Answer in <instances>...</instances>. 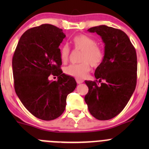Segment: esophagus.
<instances>
[{"mask_svg":"<svg viewBox=\"0 0 149 149\" xmlns=\"http://www.w3.org/2000/svg\"><path fill=\"white\" fill-rule=\"evenodd\" d=\"M76 82H77L78 84H82L84 82V81L82 80V79H76Z\"/></svg>","mask_w":149,"mask_h":149,"instance_id":"obj_1","label":"esophagus"}]
</instances>
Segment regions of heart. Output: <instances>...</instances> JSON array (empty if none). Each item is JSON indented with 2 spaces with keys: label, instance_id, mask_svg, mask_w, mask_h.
I'll list each match as a JSON object with an SVG mask.
<instances>
[{
  "label": "heart",
  "instance_id": "b5f03b06",
  "mask_svg": "<svg viewBox=\"0 0 149 149\" xmlns=\"http://www.w3.org/2000/svg\"><path fill=\"white\" fill-rule=\"evenodd\" d=\"M73 47L76 50L81 51L79 64H72L65 68V74L73 76L76 79H84L87 76L92 67L97 68L102 63L104 58V52L102 48L97 45V42L92 37L86 34L76 36L72 40ZM70 48L64 45L61 48L60 56L63 63H66L69 59Z\"/></svg>",
  "mask_w": 149,
  "mask_h": 149
}]
</instances>
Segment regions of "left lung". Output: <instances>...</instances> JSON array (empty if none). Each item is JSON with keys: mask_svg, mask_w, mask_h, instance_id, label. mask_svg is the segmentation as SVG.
Instances as JSON below:
<instances>
[{"mask_svg": "<svg viewBox=\"0 0 149 149\" xmlns=\"http://www.w3.org/2000/svg\"><path fill=\"white\" fill-rule=\"evenodd\" d=\"M88 31L102 37L104 58L94 73L97 80L85 81L88 91L84 100L93 117L107 120L120 113L134 92L137 55L130 39L120 29L101 25Z\"/></svg>", "mask_w": 149, "mask_h": 149, "instance_id": "left-lung-1", "label": "left lung"}]
</instances>
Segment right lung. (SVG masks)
Masks as SVG:
<instances>
[{"mask_svg":"<svg viewBox=\"0 0 149 149\" xmlns=\"http://www.w3.org/2000/svg\"><path fill=\"white\" fill-rule=\"evenodd\" d=\"M65 37L63 30L42 24L21 37L12 60L14 88L18 97L34 116L52 120L64 112L66 98L77 84L61 69L59 46ZM58 76L49 81V74Z\"/></svg>","mask_w":149,"mask_h":149,"instance_id":"1","label":"right lung"}]
</instances>
